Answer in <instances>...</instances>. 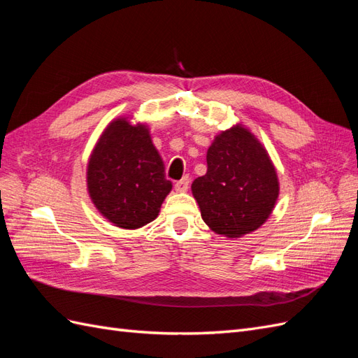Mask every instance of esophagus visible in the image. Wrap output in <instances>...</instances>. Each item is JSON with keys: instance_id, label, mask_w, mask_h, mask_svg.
I'll return each instance as SVG.
<instances>
[{"instance_id": "34e87169", "label": "esophagus", "mask_w": 358, "mask_h": 358, "mask_svg": "<svg viewBox=\"0 0 358 358\" xmlns=\"http://www.w3.org/2000/svg\"><path fill=\"white\" fill-rule=\"evenodd\" d=\"M188 187H189V178L188 176H183L180 180H178L175 183V189L178 192H185L188 189Z\"/></svg>"}]
</instances>
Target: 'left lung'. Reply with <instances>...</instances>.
<instances>
[{"mask_svg":"<svg viewBox=\"0 0 358 358\" xmlns=\"http://www.w3.org/2000/svg\"><path fill=\"white\" fill-rule=\"evenodd\" d=\"M206 161L208 171L191 185L203 221L230 239L259 229L279 196L278 173L262 142L236 124L213 138Z\"/></svg>","mask_w":358,"mask_h":358,"instance_id":"1","label":"left lung"}]
</instances>
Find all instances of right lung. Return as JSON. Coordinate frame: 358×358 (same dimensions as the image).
Masks as SVG:
<instances>
[{
	"label": "right lung",
	"instance_id": "1",
	"mask_svg": "<svg viewBox=\"0 0 358 358\" xmlns=\"http://www.w3.org/2000/svg\"><path fill=\"white\" fill-rule=\"evenodd\" d=\"M88 194L104 218L119 229L152 222L171 191L164 162L146 124L119 116L104 128L86 167Z\"/></svg>",
	"mask_w": 358,
	"mask_h": 358
}]
</instances>
